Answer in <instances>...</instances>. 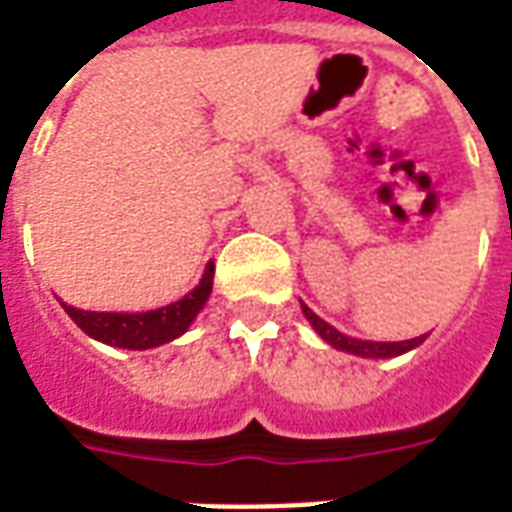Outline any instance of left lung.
I'll use <instances>...</instances> for the list:
<instances>
[{
  "label": "left lung",
  "mask_w": 512,
  "mask_h": 512,
  "mask_svg": "<svg viewBox=\"0 0 512 512\" xmlns=\"http://www.w3.org/2000/svg\"><path fill=\"white\" fill-rule=\"evenodd\" d=\"M301 309H304L306 320L312 323L314 331L320 333L331 347L352 352V355H361V358H393V355H401V352L415 350V347L423 344V339H426V333H423V336H418V339H407V342H363V339H352V336L339 333L333 325L325 323L323 317H317V314H314L306 304H301Z\"/></svg>",
  "instance_id": "left-lung-1"
}]
</instances>
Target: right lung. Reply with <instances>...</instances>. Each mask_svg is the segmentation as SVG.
Here are the masks:
<instances>
[{
	"label": "right lung",
	"instance_id": "1",
	"mask_svg": "<svg viewBox=\"0 0 512 512\" xmlns=\"http://www.w3.org/2000/svg\"><path fill=\"white\" fill-rule=\"evenodd\" d=\"M211 285H214V263H208L206 274L192 293L154 312H83L75 306H62L64 312L73 317V323L97 342L124 347V350H149V347L173 342L176 336L187 331L208 301Z\"/></svg>",
	"mask_w": 512,
	"mask_h": 512
}]
</instances>
